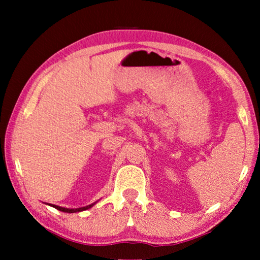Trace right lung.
<instances>
[{
  "label": "right lung",
  "instance_id": "add662e5",
  "mask_svg": "<svg viewBox=\"0 0 260 260\" xmlns=\"http://www.w3.org/2000/svg\"><path fill=\"white\" fill-rule=\"evenodd\" d=\"M93 205H94V204L88 205V206H83V208H79V209H65V208H60V206H57V205H52V204H51L52 208H55V209H57V210H59V211H61V212H67V213L80 212V211H85V210H87V209L91 208V206H93Z\"/></svg>",
  "mask_w": 260,
  "mask_h": 260
}]
</instances>
